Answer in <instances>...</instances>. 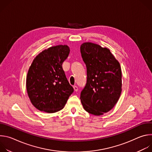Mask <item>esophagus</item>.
I'll return each instance as SVG.
<instances>
[{
    "label": "esophagus",
    "mask_w": 152,
    "mask_h": 152,
    "mask_svg": "<svg viewBox=\"0 0 152 152\" xmlns=\"http://www.w3.org/2000/svg\"><path fill=\"white\" fill-rule=\"evenodd\" d=\"M73 89H74V90H75V91H77V90H78V88H77V86H73Z\"/></svg>",
    "instance_id": "1"
}]
</instances>
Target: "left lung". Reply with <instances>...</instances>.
<instances>
[{
    "mask_svg": "<svg viewBox=\"0 0 152 152\" xmlns=\"http://www.w3.org/2000/svg\"><path fill=\"white\" fill-rule=\"evenodd\" d=\"M80 53L86 66L87 81L80 93L84 110L94 115L111 110L121 93V70L119 62L106 48L83 42Z\"/></svg>",
    "mask_w": 152,
    "mask_h": 152,
    "instance_id": "obj_1",
    "label": "left lung"
}]
</instances>
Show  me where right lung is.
<instances>
[{"instance_id": "1", "label": "right lung", "mask_w": 152, "mask_h": 152, "mask_svg": "<svg viewBox=\"0 0 152 152\" xmlns=\"http://www.w3.org/2000/svg\"><path fill=\"white\" fill-rule=\"evenodd\" d=\"M70 53L67 45L50 47L33 60L26 77V90L32 104L48 113L62 110L73 92L62 69Z\"/></svg>"}]
</instances>
